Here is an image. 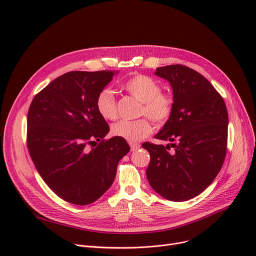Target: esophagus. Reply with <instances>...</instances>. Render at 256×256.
Wrapping results in <instances>:
<instances>
[{
  "mask_svg": "<svg viewBox=\"0 0 256 256\" xmlns=\"http://www.w3.org/2000/svg\"><path fill=\"white\" fill-rule=\"evenodd\" d=\"M130 146L132 152H135V150H137L139 148L140 144L139 143H130Z\"/></svg>",
  "mask_w": 256,
  "mask_h": 256,
  "instance_id": "1",
  "label": "esophagus"
}]
</instances>
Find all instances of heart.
Returning <instances> with one entry per match:
<instances>
[{"instance_id":"1","label":"heart","mask_w":256,"mask_h":256,"mask_svg":"<svg viewBox=\"0 0 256 256\" xmlns=\"http://www.w3.org/2000/svg\"><path fill=\"white\" fill-rule=\"evenodd\" d=\"M124 88L139 102H142L140 109L141 116H147L154 124L162 126L170 119L174 100L171 94L163 93L162 86L156 80L145 74H137L130 78L124 84ZM98 114L106 120H115L118 117L117 104L114 94L109 89L102 90L96 100ZM152 126L147 118L134 121H120L112 128V134L130 143L143 140L150 135Z\"/></svg>"}]
</instances>
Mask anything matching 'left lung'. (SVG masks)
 Masks as SVG:
<instances>
[{
	"instance_id": "left-lung-1",
	"label": "left lung",
	"mask_w": 256,
	"mask_h": 256,
	"mask_svg": "<svg viewBox=\"0 0 256 256\" xmlns=\"http://www.w3.org/2000/svg\"><path fill=\"white\" fill-rule=\"evenodd\" d=\"M154 74L170 83L174 109L154 137L171 143L142 144L150 154L146 176L158 194L180 202L204 192L218 176L226 156L228 114L217 90L190 67H158Z\"/></svg>"
}]
</instances>
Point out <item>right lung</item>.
Returning <instances> with one entry per match:
<instances>
[{
    "label": "right lung",
    "mask_w": 256,
    "mask_h": 256,
    "mask_svg": "<svg viewBox=\"0 0 256 256\" xmlns=\"http://www.w3.org/2000/svg\"><path fill=\"white\" fill-rule=\"evenodd\" d=\"M116 72H70L33 98L26 119V144L33 163L50 189L76 206L98 200L114 182L119 160L128 152L110 130L96 100ZM100 143L89 151L88 144Z\"/></svg>",
    "instance_id": "obj_1"
}]
</instances>
